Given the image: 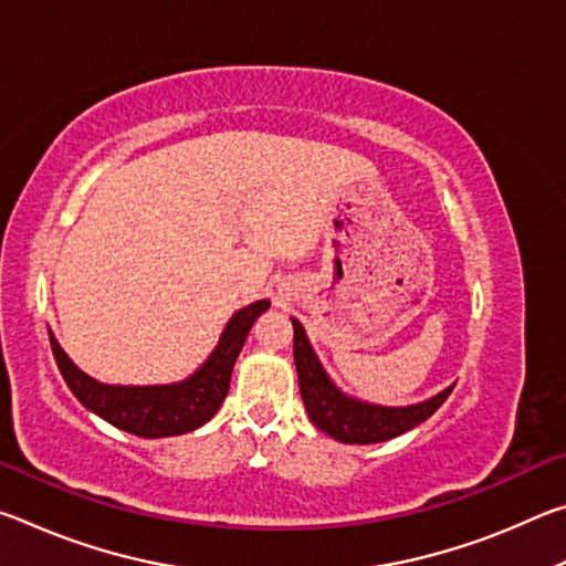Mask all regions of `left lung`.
<instances>
[{"label":"left lung","instance_id":"8db88e82","mask_svg":"<svg viewBox=\"0 0 566 566\" xmlns=\"http://www.w3.org/2000/svg\"><path fill=\"white\" fill-rule=\"evenodd\" d=\"M294 327V364L296 377H300L302 401L310 415L312 424L319 432L329 434L344 444H377L395 439L399 434L415 429L421 421L429 419L444 405V399L452 395L454 385L429 397L424 401L407 407H381L371 401L354 399L334 385L322 361L314 354L310 337L300 322L292 317Z\"/></svg>","mask_w":566,"mask_h":566}]
</instances>
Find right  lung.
Here are the masks:
<instances>
[{
	"label": "right lung",
	"mask_w": 566,
	"mask_h": 566,
	"mask_svg": "<svg viewBox=\"0 0 566 566\" xmlns=\"http://www.w3.org/2000/svg\"><path fill=\"white\" fill-rule=\"evenodd\" d=\"M270 310V300L252 302L242 306L232 319L227 322L224 332L219 334L217 347L205 359L195 375L171 385H104L76 367L66 357L50 332L52 352L60 367L66 387L94 415L109 421L124 432L161 439L195 432L217 415L229 391L234 361L244 347V339L260 314Z\"/></svg>",
	"instance_id": "add662e5"
}]
</instances>
